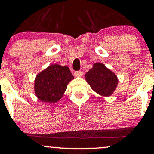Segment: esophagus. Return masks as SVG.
Instances as JSON below:
<instances>
[{"label":"esophagus","instance_id":"esophagus-1","mask_svg":"<svg viewBox=\"0 0 154 154\" xmlns=\"http://www.w3.org/2000/svg\"><path fill=\"white\" fill-rule=\"evenodd\" d=\"M82 75V72L81 71H77L75 72V77H81Z\"/></svg>","mask_w":154,"mask_h":154}]
</instances>
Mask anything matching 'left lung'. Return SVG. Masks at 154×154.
I'll return each mask as SVG.
<instances>
[{
	"mask_svg": "<svg viewBox=\"0 0 154 154\" xmlns=\"http://www.w3.org/2000/svg\"><path fill=\"white\" fill-rule=\"evenodd\" d=\"M85 79L93 91L104 96L112 94L118 83L116 76L100 63L93 65L86 73Z\"/></svg>",
	"mask_w": 154,
	"mask_h": 154,
	"instance_id": "left-lung-1",
	"label": "left lung"
}]
</instances>
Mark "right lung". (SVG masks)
Segmentation results:
<instances>
[{
	"mask_svg": "<svg viewBox=\"0 0 154 154\" xmlns=\"http://www.w3.org/2000/svg\"><path fill=\"white\" fill-rule=\"evenodd\" d=\"M74 77L69 67L51 65L37 76L35 93L42 101L56 103L63 96L67 84Z\"/></svg>",
	"mask_w": 154,
	"mask_h": 154,
	"instance_id": "add662e5",
	"label": "right lung"
}]
</instances>
